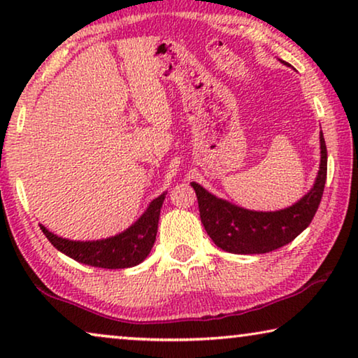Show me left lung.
<instances>
[{"label": "left lung", "mask_w": 358, "mask_h": 358, "mask_svg": "<svg viewBox=\"0 0 358 358\" xmlns=\"http://www.w3.org/2000/svg\"><path fill=\"white\" fill-rule=\"evenodd\" d=\"M320 145L321 162L317 180L312 190L289 208L279 211L245 210L217 199L200 184L192 182L199 200L201 222L211 241L231 253H266L292 242L300 232L307 229L323 196L328 171V152L323 132H320Z\"/></svg>", "instance_id": "obj_1"}]
</instances>
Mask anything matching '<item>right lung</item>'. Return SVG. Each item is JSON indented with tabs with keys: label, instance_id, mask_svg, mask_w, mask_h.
I'll list each match as a JSON object with an SVG mask.
<instances>
[{
	"label": "right lung",
	"instance_id": "add662e5",
	"mask_svg": "<svg viewBox=\"0 0 358 358\" xmlns=\"http://www.w3.org/2000/svg\"><path fill=\"white\" fill-rule=\"evenodd\" d=\"M164 201V194L155 199L147 211L134 222V224L121 234L108 237L101 241H69L55 236L46 227L40 226L53 247L76 262L85 265L108 269L131 268L142 263L152 250L155 239H157L159 211Z\"/></svg>",
	"mask_w": 358,
	"mask_h": 358
}]
</instances>
